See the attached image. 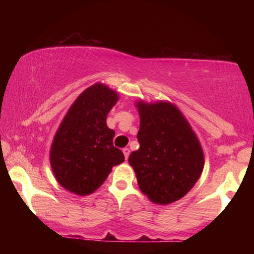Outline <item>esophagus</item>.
I'll list each match as a JSON object with an SVG mask.
<instances>
[{"label": "esophagus", "mask_w": 254, "mask_h": 254, "mask_svg": "<svg viewBox=\"0 0 254 254\" xmlns=\"http://www.w3.org/2000/svg\"><path fill=\"white\" fill-rule=\"evenodd\" d=\"M123 153H124V158H126V160H127L128 154H130V149H128V148H124V149H123Z\"/></svg>", "instance_id": "esophagus-1"}]
</instances>
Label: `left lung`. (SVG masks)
I'll use <instances>...</instances> for the list:
<instances>
[{
    "instance_id": "obj_1",
    "label": "left lung",
    "mask_w": 254,
    "mask_h": 254,
    "mask_svg": "<svg viewBox=\"0 0 254 254\" xmlns=\"http://www.w3.org/2000/svg\"><path fill=\"white\" fill-rule=\"evenodd\" d=\"M140 114V148L128 157L141 191L156 204L182 198L200 177L204 153L190 126L167 102L136 104Z\"/></svg>"
}]
</instances>
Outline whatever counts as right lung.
<instances>
[{"label":"right lung","mask_w":254,"mask_h":254,"mask_svg":"<svg viewBox=\"0 0 254 254\" xmlns=\"http://www.w3.org/2000/svg\"><path fill=\"white\" fill-rule=\"evenodd\" d=\"M118 93L103 84L88 87L71 105L56 133L50 151L51 168L64 188L77 195L92 194L114 166L124 161L113 145L114 130L106 117Z\"/></svg>","instance_id":"obj_1"}]
</instances>
